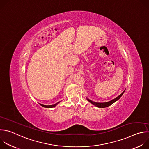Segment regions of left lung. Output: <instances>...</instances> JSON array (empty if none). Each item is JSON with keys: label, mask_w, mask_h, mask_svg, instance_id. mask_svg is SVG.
<instances>
[{"label": "left lung", "mask_w": 149, "mask_h": 149, "mask_svg": "<svg viewBox=\"0 0 149 149\" xmlns=\"http://www.w3.org/2000/svg\"><path fill=\"white\" fill-rule=\"evenodd\" d=\"M124 91H125V90H124L120 95H118V96L117 97H116V98H114V99H113V100H111V101H110L105 102H94V101H92V100L88 99V98H87V100L90 102H91L92 104H93L94 105L96 106L97 107H98V108H105V107H109V106L111 105V104H113V103H114L115 102H116L117 101H118V100L120 98V97L123 95V94H124Z\"/></svg>", "instance_id": "1"}]
</instances>
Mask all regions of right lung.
Returning a JSON list of instances; mask_svg holds the SVG:
<instances>
[{"instance_id":"add662e5","label":"right lung","mask_w":149,"mask_h":149,"mask_svg":"<svg viewBox=\"0 0 149 149\" xmlns=\"http://www.w3.org/2000/svg\"><path fill=\"white\" fill-rule=\"evenodd\" d=\"M59 102H60V101H59V102H58L57 103H56V104H54V105H43V104H40V105L41 106H42V107H45V108H53V107H55V106H56L58 104H59Z\"/></svg>"}]
</instances>
